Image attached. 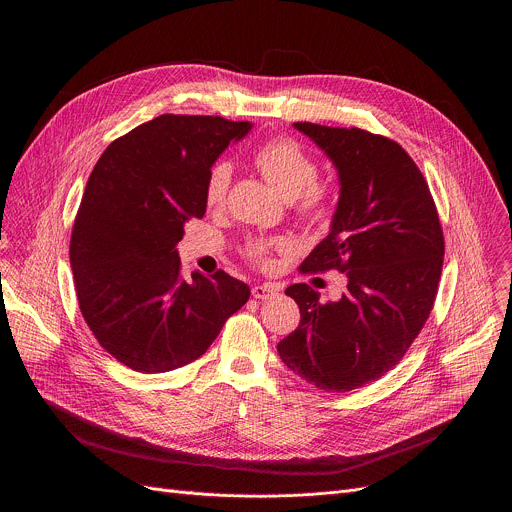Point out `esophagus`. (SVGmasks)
Returning <instances> with one entry per match:
<instances>
[{"instance_id": "obj_1", "label": "esophagus", "mask_w": 512, "mask_h": 512, "mask_svg": "<svg viewBox=\"0 0 512 512\" xmlns=\"http://www.w3.org/2000/svg\"><path fill=\"white\" fill-rule=\"evenodd\" d=\"M251 294H253V298H255V300H269V298H273V296H277V294H279V285H275V283L253 285Z\"/></svg>"}]
</instances>
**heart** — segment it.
<instances>
[{"label":"heart","mask_w":512,"mask_h":512,"mask_svg":"<svg viewBox=\"0 0 512 512\" xmlns=\"http://www.w3.org/2000/svg\"><path fill=\"white\" fill-rule=\"evenodd\" d=\"M253 162L267 182L287 200H294L296 212L312 225H328L336 212V188L318 180L320 168L316 158L302 143L291 137H273L255 152ZM233 168L221 160L212 164L206 174L202 198L208 208H221L229 194ZM291 249L287 239H253L245 245V257L267 267L273 253H287Z\"/></svg>","instance_id":"1"}]
</instances>
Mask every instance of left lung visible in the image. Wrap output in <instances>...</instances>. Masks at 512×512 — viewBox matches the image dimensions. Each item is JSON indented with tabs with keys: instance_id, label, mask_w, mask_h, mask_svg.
Listing matches in <instances>:
<instances>
[{
	"instance_id": "left-lung-1",
	"label": "left lung",
	"mask_w": 512,
	"mask_h": 512,
	"mask_svg": "<svg viewBox=\"0 0 512 512\" xmlns=\"http://www.w3.org/2000/svg\"><path fill=\"white\" fill-rule=\"evenodd\" d=\"M338 168L330 235L302 273H346V294L320 304L308 283L285 289L300 326L279 344L287 369L328 393L379 381L405 356L433 310L444 231L429 186L401 145L358 127L294 123Z\"/></svg>"
}]
</instances>
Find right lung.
<instances>
[{
	"label": "right lung",
	"instance_id": "add662e5",
	"mask_svg": "<svg viewBox=\"0 0 512 512\" xmlns=\"http://www.w3.org/2000/svg\"><path fill=\"white\" fill-rule=\"evenodd\" d=\"M249 121L160 115L109 143L70 235L81 314L99 344L137 373H166L206 352L251 289L218 269L182 277L184 225L202 218L204 180Z\"/></svg>",
	"mask_w": 512,
	"mask_h": 512
}]
</instances>
